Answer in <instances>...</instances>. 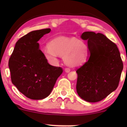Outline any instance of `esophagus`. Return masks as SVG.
I'll list each match as a JSON object with an SVG mask.
<instances>
[{
	"label": "esophagus",
	"mask_w": 127,
	"mask_h": 127,
	"mask_svg": "<svg viewBox=\"0 0 127 127\" xmlns=\"http://www.w3.org/2000/svg\"><path fill=\"white\" fill-rule=\"evenodd\" d=\"M64 70H65V72L68 73V72H69L70 71V68H68V67H65V69H64Z\"/></svg>",
	"instance_id": "obj_1"
}]
</instances>
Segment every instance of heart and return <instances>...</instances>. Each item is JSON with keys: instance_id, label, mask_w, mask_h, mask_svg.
I'll return each instance as SVG.
<instances>
[{"instance_id": "obj_1", "label": "heart", "mask_w": 127, "mask_h": 127, "mask_svg": "<svg viewBox=\"0 0 127 127\" xmlns=\"http://www.w3.org/2000/svg\"><path fill=\"white\" fill-rule=\"evenodd\" d=\"M49 49L44 51L45 57L51 62L56 61L57 55L64 58L67 64L76 66L83 63L88 56V49L85 43L76 38L60 36L50 42Z\"/></svg>"}]
</instances>
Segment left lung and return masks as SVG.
<instances>
[{
  "label": "left lung",
  "mask_w": 127,
  "mask_h": 127,
  "mask_svg": "<svg viewBox=\"0 0 127 127\" xmlns=\"http://www.w3.org/2000/svg\"><path fill=\"white\" fill-rule=\"evenodd\" d=\"M81 38L88 40L90 56L76 70V91L84 100L95 103L118 88L123 63L116 45L104 34L85 32Z\"/></svg>",
  "instance_id": "8db88e82"
}]
</instances>
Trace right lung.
I'll return each instance as SVG.
<instances>
[{
  "mask_svg": "<svg viewBox=\"0 0 127 127\" xmlns=\"http://www.w3.org/2000/svg\"><path fill=\"white\" fill-rule=\"evenodd\" d=\"M50 29L32 31L16 43L8 66L12 84L27 98L41 100L52 91L63 69L48 63L39 49L38 40Z\"/></svg>",
  "mask_w": 127,
  "mask_h": 127,
  "instance_id": "obj_1",
  "label": "right lung"
}]
</instances>
